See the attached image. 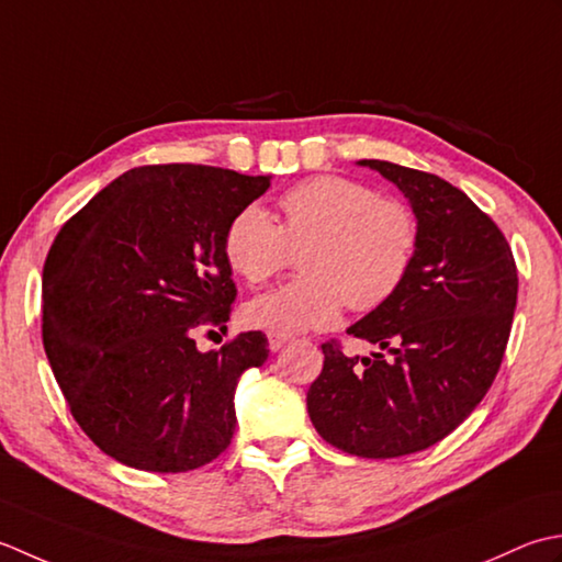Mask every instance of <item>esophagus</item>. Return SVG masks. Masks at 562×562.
<instances>
[{"label": "esophagus", "mask_w": 562, "mask_h": 562, "mask_svg": "<svg viewBox=\"0 0 562 562\" xmlns=\"http://www.w3.org/2000/svg\"><path fill=\"white\" fill-rule=\"evenodd\" d=\"M267 339H269V349L271 351H279V349H283L291 341V337L289 335H281V331H269Z\"/></svg>", "instance_id": "1"}]
</instances>
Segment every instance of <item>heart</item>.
Returning a JSON list of instances; mask_svg holds the SVG:
<instances>
[{"instance_id":"obj_1","label":"heart","mask_w":562,"mask_h":562,"mask_svg":"<svg viewBox=\"0 0 562 562\" xmlns=\"http://www.w3.org/2000/svg\"><path fill=\"white\" fill-rule=\"evenodd\" d=\"M281 225L251 203L227 225L223 255L239 279L259 285L301 255V279L245 305L249 325L281 335L331 327L349 303L373 311L403 289L419 249L417 217L403 201L347 177H313L279 199Z\"/></svg>"}]
</instances>
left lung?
<instances>
[{"mask_svg":"<svg viewBox=\"0 0 562 562\" xmlns=\"http://www.w3.org/2000/svg\"><path fill=\"white\" fill-rule=\"evenodd\" d=\"M359 165L403 191L419 249L403 289L347 329L381 351L347 357L335 341L323 345L307 415L341 451L397 458L449 437L485 397L505 357L519 279L505 235L461 189L383 159Z\"/></svg>","mask_w":562,"mask_h":562,"instance_id":"1","label":"left lung"}]
</instances>
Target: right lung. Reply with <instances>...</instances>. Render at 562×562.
<instances>
[{"instance_id":"obj_1","label":"right lung","mask_w":562,"mask_h":562,"mask_svg":"<svg viewBox=\"0 0 562 562\" xmlns=\"http://www.w3.org/2000/svg\"><path fill=\"white\" fill-rule=\"evenodd\" d=\"M269 184L221 167H135L57 233L43 347L77 425L119 463L187 473L231 446L237 381L269 341L243 331L199 351L196 335L231 319L223 237Z\"/></svg>"}]
</instances>
